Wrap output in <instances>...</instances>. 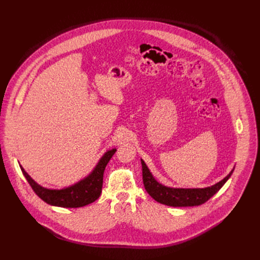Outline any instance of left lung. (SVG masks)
Listing matches in <instances>:
<instances>
[{
  "instance_id": "left-lung-1",
  "label": "left lung",
  "mask_w": 260,
  "mask_h": 260,
  "mask_svg": "<svg viewBox=\"0 0 260 260\" xmlns=\"http://www.w3.org/2000/svg\"><path fill=\"white\" fill-rule=\"evenodd\" d=\"M141 163L143 169V182L147 192L156 202L174 207L197 206L205 203L223 186L234 171L233 168V170L223 180L205 188H175L165 186V185L158 183L142 158Z\"/></svg>"
}]
</instances>
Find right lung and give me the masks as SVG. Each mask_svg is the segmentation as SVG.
Segmentation results:
<instances>
[{"label":"right lung","mask_w":260,"mask_h":260,"mask_svg":"<svg viewBox=\"0 0 260 260\" xmlns=\"http://www.w3.org/2000/svg\"><path fill=\"white\" fill-rule=\"evenodd\" d=\"M115 151L116 148H113V149L105 152L88 176L71 186L61 189H52L41 186L30 178L21 165L20 167L34 191L47 204L68 208L82 207L93 203L100 198L103 188L105 168Z\"/></svg>","instance_id":"1"}]
</instances>
